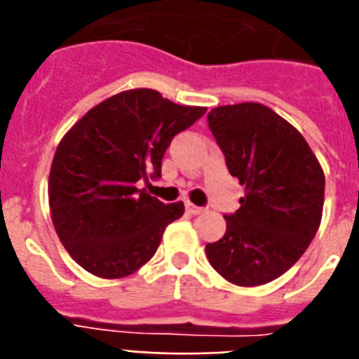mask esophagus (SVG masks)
<instances>
[{"mask_svg": "<svg viewBox=\"0 0 359 359\" xmlns=\"http://www.w3.org/2000/svg\"><path fill=\"white\" fill-rule=\"evenodd\" d=\"M186 210L190 214H201L205 212V208L203 207H197V205H194V203H186Z\"/></svg>", "mask_w": 359, "mask_h": 359, "instance_id": "obj_1", "label": "esophagus"}]
</instances>
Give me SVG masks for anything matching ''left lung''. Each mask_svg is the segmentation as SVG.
I'll use <instances>...</instances> for the list:
<instances>
[{
	"label": "left lung",
	"instance_id": "8db88e82",
	"mask_svg": "<svg viewBox=\"0 0 359 359\" xmlns=\"http://www.w3.org/2000/svg\"><path fill=\"white\" fill-rule=\"evenodd\" d=\"M208 126L229 173L244 186L208 262L240 287L264 285L294 264L323 219L324 171L298 130L257 102L218 106Z\"/></svg>",
	"mask_w": 359,
	"mask_h": 359
}]
</instances>
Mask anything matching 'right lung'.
Returning <instances> with one entry per match:
<instances>
[{"mask_svg":"<svg viewBox=\"0 0 359 359\" xmlns=\"http://www.w3.org/2000/svg\"><path fill=\"white\" fill-rule=\"evenodd\" d=\"M205 111L154 89H130L97 104L63 135L50 168V214L65 250L83 270L119 279L151 261L184 203L165 205L135 182L160 177L175 134Z\"/></svg>","mask_w":359,"mask_h":359,"instance_id":"right-lung-1","label":"right lung"}]
</instances>
